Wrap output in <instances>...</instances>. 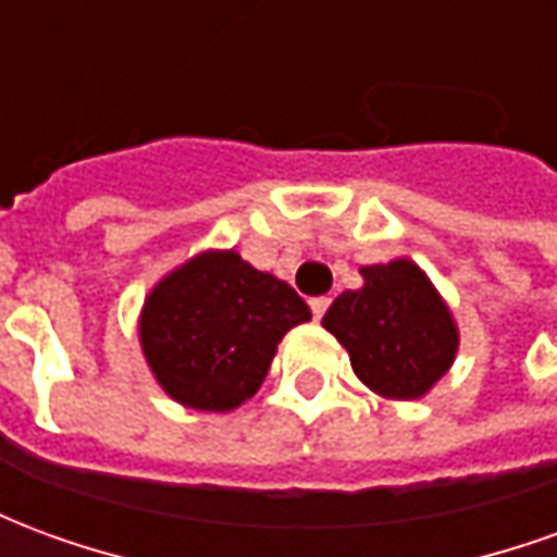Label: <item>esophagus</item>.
I'll return each instance as SVG.
<instances>
[{"label": "esophagus", "instance_id": "1", "mask_svg": "<svg viewBox=\"0 0 557 557\" xmlns=\"http://www.w3.org/2000/svg\"><path fill=\"white\" fill-rule=\"evenodd\" d=\"M327 304H331V298H325V295H319V298H310V310H313L315 319H322V315H325Z\"/></svg>", "mask_w": 557, "mask_h": 557}]
</instances>
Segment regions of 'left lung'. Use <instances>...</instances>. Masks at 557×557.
I'll return each mask as SVG.
<instances>
[{
  "mask_svg": "<svg viewBox=\"0 0 557 557\" xmlns=\"http://www.w3.org/2000/svg\"><path fill=\"white\" fill-rule=\"evenodd\" d=\"M361 289L327 307V327L373 394L409 403L430 394L454 367L459 327L426 271L406 256L361 268Z\"/></svg>",
  "mask_w": 557,
  "mask_h": 557,
  "instance_id": "8db88e82",
  "label": "left lung"
}]
</instances>
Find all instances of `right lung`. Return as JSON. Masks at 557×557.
<instances>
[{
  "mask_svg": "<svg viewBox=\"0 0 557 557\" xmlns=\"http://www.w3.org/2000/svg\"><path fill=\"white\" fill-rule=\"evenodd\" d=\"M310 307L235 250H202L151 286L137 334L148 370L184 409H238L262 387L277 343Z\"/></svg>",
  "mask_w": 557,
  "mask_h": 557,
  "instance_id": "right-lung-1",
  "label": "right lung"
}]
</instances>
